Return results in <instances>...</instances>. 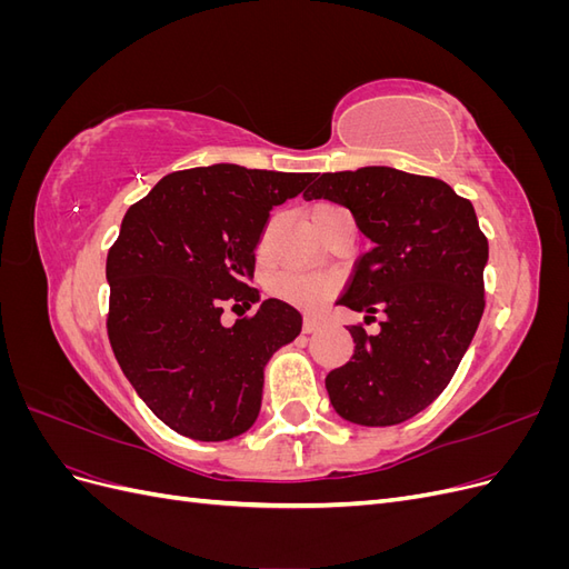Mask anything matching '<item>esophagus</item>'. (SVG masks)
<instances>
[{"instance_id": "1", "label": "esophagus", "mask_w": 569, "mask_h": 569, "mask_svg": "<svg viewBox=\"0 0 569 569\" xmlns=\"http://www.w3.org/2000/svg\"><path fill=\"white\" fill-rule=\"evenodd\" d=\"M320 330V320L316 318V316H306L303 318V332L306 335H313V332H318Z\"/></svg>"}]
</instances>
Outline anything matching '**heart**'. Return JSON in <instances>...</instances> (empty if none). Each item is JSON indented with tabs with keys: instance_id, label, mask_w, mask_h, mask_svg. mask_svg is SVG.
I'll use <instances>...</instances> for the list:
<instances>
[{
	"instance_id": "heart-1",
	"label": "heart",
	"mask_w": 569,
	"mask_h": 569,
	"mask_svg": "<svg viewBox=\"0 0 569 569\" xmlns=\"http://www.w3.org/2000/svg\"><path fill=\"white\" fill-rule=\"evenodd\" d=\"M327 209H335V206L322 203L313 213L327 211ZM266 242H268V232L263 234L261 249H266ZM268 291L274 299H282L303 308H318L332 291V282L327 278H320V274L287 270V272L274 274V278L268 282Z\"/></svg>"
}]
</instances>
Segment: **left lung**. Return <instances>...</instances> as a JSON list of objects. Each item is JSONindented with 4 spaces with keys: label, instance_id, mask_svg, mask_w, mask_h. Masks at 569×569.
<instances>
[{
    "label": "left lung",
    "instance_id": "obj_1",
    "mask_svg": "<svg viewBox=\"0 0 569 569\" xmlns=\"http://www.w3.org/2000/svg\"><path fill=\"white\" fill-rule=\"evenodd\" d=\"M303 199L347 206L372 242L337 303L385 313L377 335L349 327L356 349L325 377L330 401L356 425L406 422L451 382L485 313L489 242L472 203L443 180L387 166L316 173Z\"/></svg>",
    "mask_w": 569,
    "mask_h": 569
}]
</instances>
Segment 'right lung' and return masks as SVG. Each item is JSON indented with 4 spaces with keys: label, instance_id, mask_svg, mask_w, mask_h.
Returning a JSON list of instances; mask_svg holds the SVG:
<instances>
[{
    "label": "right lung",
    "instance_id": "1",
    "mask_svg": "<svg viewBox=\"0 0 569 569\" xmlns=\"http://www.w3.org/2000/svg\"><path fill=\"white\" fill-rule=\"evenodd\" d=\"M311 180L234 163L178 170L120 222L107 258L109 341L140 399L178 435L226 441L256 422L263 368L299 337L301 313L266 299L226 327L222 306L261 299L249 284L272 206Z\"/></svg>",
    "mask_w": 569,
    "mask_h": 569
}]
</instances>
